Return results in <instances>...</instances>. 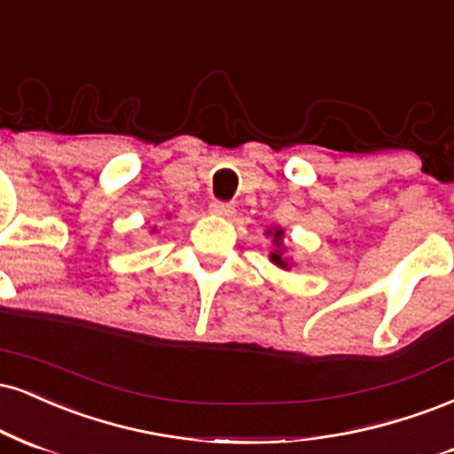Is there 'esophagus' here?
Wrapping results in <instances>:
<instances>
[{"label": "esophagus", "instance_id": "esophagus-1", "mask_svg": "<svg viewBox=\"0 0 454 454\" xmlns=\"http://www.w3.org/2000/svg\"><path fill=\"white\" fill-rule=\"evenodd\" d=\"M210 212H212V215H218V216H231L236 210H233V206L227 204V201H212Z\"/></svg>", "mask_w": 454, "mask_h": 454}]
</instances>
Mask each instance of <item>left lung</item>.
<instances>
[{
  "instance_id": "8db88e82",
  "label": "left lung",
  "mask_w": 454,
  "mask_h": 454,
  "mask_svg": "<svg viewBox=\"0 0 454 454\" xmlns=\"http://www.w3.org/2000/svg\"><path fill=\"white\" fill-rule=\"evenodd\" d=\"M268 233L271 238H274V244H276V250L270 254L271 263H276L278 268L286 270V268H289V261L285 259V248H282V236H285V231H282V229H270Z\"/></svg>"
}]
</instances>
